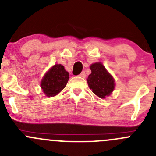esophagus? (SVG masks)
Masks as SVG:
<instances>
[{
  "mask_svg": "<svg viewBox=\"0 0 156 156\" xmlns=\"http://www.w3.org/2000/svg\"><path fill=\"white\" fill-rule=\"evenodd\" d=\"M79 76H80V77H81V78H85V76H86L85 72H81V74H80Z\"/></svg>",
  "mask_w": 156,
  "mask_h": 156,
  "instance_id": "obj_1",
  "label": "esophagus"
}]
</instances>
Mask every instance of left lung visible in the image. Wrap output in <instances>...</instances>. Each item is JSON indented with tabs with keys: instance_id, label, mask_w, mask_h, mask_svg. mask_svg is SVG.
<instances>
[{
	"instance_id": "obj_1",
	"label": "left lung",
	"mask_w": 156,
	"mask_h": 156,
	"mask_svg": "<svg viewBox=\"0 0 156 156\" xmlns=\"http://www.w3.org/2000/svg\"><path fill=\"white\" fill-rule=\"evenodd\" d=\"M90 69L91 73L87 79L89 87L99 98L109 96L115 87V81L112 75L101 62L90 65Z\"/></svg>"
}]
</instances>
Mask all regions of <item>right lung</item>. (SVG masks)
<instances>
[{
	"label": "right lung",
	"instance_id": "obj_1",
	"mask_svg": "<svg viewBox=\"0 0 156 156\" xmlns=\"http://www.w3.org/2000/svg\"><path fill=\"white\" fill-rule=\"evenodd\" d=\"M69 79V74L64 66L56 64L43 76L41 87L47 97H54L65 88Z\"/></svg>",
	"mask_w": 156,
	"mask_h": 156
}]
</instances>
